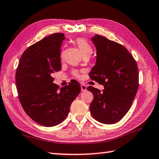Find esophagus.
I'll use <instances>...</instances> for the list:
<instances>
[{
    "label": "esophagus",
    "mask_w": 159,
    "mask_h": 159,
    "mask_svg": "<svg viewBox=\"0 0 159 159\" xmlns=\"http://www.w3.org/2000/svg\"><path fill=\"white\" fill-rule=\"evenodd\" d=\"M81 90L82 92H84L87 90V86L84 84H81Z\"/></svg>",
    "instance_id": "esophagus-1"
}]
</instances>
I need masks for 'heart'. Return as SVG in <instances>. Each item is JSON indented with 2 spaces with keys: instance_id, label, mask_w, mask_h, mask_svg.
<instances>
[{
  "instance_id": "obj_1",
  "label": "heart",
  "mask_w": 159,
  "mask_h": 159,
  "mask_svg": "<svg viewBox=\"0 0 159 159\" xmlns=\"http://www.w3.org/2000/svg\"><path fill=\"white\" fill-rule=\"evenodd\" d=\"M76 44H77L78 49H79L80 53H81L82 57L83 56H91L93 53L91 46L87 41L84 39H77L75 41Z\"/></svg>"
}]
</instances>
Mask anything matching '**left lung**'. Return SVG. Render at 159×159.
I'll list each match as a JSON object with an SVG mask.
<instances>
[{
    "label": "left lung",
    "mask_w": 159,
    "mask_h": 159,
    "mask_svg": "<svg viewBox=\"0 0 159 159\" xmlns=\"http://www.w3.org/2000/svg\"><path fill=\"white\" fill-rule=\"evenodd\" d=\"M91 40L96 48V63L89 76L104 85L102 93L89 86L94 98L89 106L92 116L104 124H113L125 116L139 88V70L128 49L100 35Z\"/></svg>",
    "instance_id": "obj_1"
}]
</instances>
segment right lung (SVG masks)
I'll use <instances>...</instances> for the list:
<instances>
[{"label": "right lung", "instance_id": "right-lung-1", "mask_svg": "<svg viewBox=\"0 0 159 159\" xmlns=\"http://www.w3.org/2000/svg\"><path fill=\"white\" fill-rule=\"evenodd\" d=\"M64 34L44 37L24 52L18 64L16 84L18 98L26 113L46 127L61 123L81 88L76 80L59 88L52 77L61 70V46Z\"/></svg>", "mask_w": 159, "mask_h": 159}]
</instances>
